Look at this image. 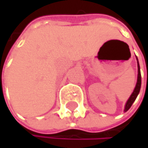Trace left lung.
Masks as SVG:
<instances>
[{"mask_svg": "<svg viewBox=\"0 0 148 148\" xmlns=\"http://www.w3.org/2000/svg\"><path fill=\"white\" fill-rule=\"evenodd\" d=\"M138 60V58H137ZM140 87H141V75H140V68H139V64H138V80H137V84H136V87L132 92V94L130 95V99H128L126 105H125V109H124V112H127L130 108V106H132L133 102L135 101L137 96L138 95L139 93V90H140Z\"/></svg>", "mask_w": 148, "mask_h": 148, "instance_id": "left-lung-1", "label": "left lung"}]
</instances>
